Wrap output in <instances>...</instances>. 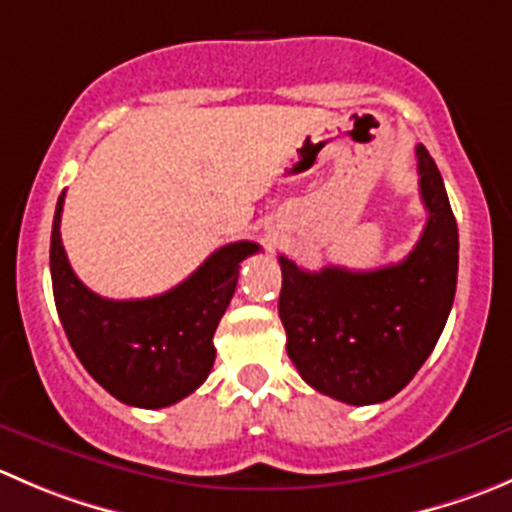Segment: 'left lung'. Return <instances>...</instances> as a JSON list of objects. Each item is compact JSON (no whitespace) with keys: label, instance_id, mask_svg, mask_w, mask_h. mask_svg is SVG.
Listing matches in <instances>:
<instances>
[{"label":"left lung","instance_id":"1","mask_svg":"<svg viewBox=\"0 0 512 512\" xmlns=\"http://www.w3.org/2000/svg\"><path fill=\"white\" fill-rule=\"evenodd\" d=\"M418 155L428 222L398 265L307 272L280 255L287 355L307 385L347 405L393 398L433 352L458 285V225L435 160Z\"/></svg>","mask_w":512,"mask_h":512}]
</instances>
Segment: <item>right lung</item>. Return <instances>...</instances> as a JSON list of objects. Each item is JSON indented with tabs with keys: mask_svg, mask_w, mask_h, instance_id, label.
<instances>
[{
	"mask_svg": "<svg viewBox=\"0 0 512 512\" xmlns=\"http://www.w3.org/2000/svg\"><path fill=\"white\" fill-rule=\"evenodd\" d=\"M64 192L49 242L54 305L67 340L94 380L135 408H167L195 393L215 362V337L255 242H230L212 252L185 282L145 300H107L79 282L62 247Z\"/></svg>",
	"mask_w": 512,
	"mask_h": 512,
	"instance_id": "obj_1",
	"label": "right lung"
}]
</instances>
